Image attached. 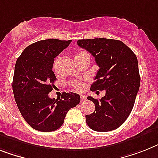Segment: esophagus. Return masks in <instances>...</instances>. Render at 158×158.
<instances>
[{"label": "esophagus", "mask_w": 158, "mask_h": 158, "mask_svg": "<svg viewBox=\"0 0 158 158\" xmlns=\"http://www.w3.org/2000/svg\"><path fill=\"white\" fill-rule=\"evenodd\" d=\"M81 102H84L86 100V96H85V95L81 94Z\"/></svg>", "instance_id": "1"}]
</instances>
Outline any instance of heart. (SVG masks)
Returning a JSON list of instances; mask_svg holds the SVG:
<instances>
[{
    "mask_svg": "<svg viewBox=\"0 0 158 158\" xmlns=\"http://www.w3.org/2000/svg\"><path fill=\"white\" fill-rule=\"evenodd\" d=\"M84 52H78L77 54L76 55V56H80V55H82L84 54ZM73 86L74 88L76 89L77 90H82L83 89H84L85 87V83H83V82H76V83H74L73 84Z\"/></svg>",
    "mask_w": 158,
    "mask_h": 158,
    "instance_id": "b5f03b06",
    "label": "heart"
}]
</instances>
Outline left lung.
I'll return each instance as SVG.
<instances>
[{
	"mask_svg": "<svg viewBox=\"0 0 158 158\" xmlns=\"http://www.w3.org/2000/svg\"><path fill=\"white\" fill-rule=\"evenodd\" d=\"M77 45L94 57L99 70L90 90H105L101 99L88 97L95 110L86 114L94 131H109L123 124L131 113L140 85L136 56L122 41L98 38L79 40Z\"/></svg>",
	"mask_w": 158,
	"mask_h": 158,
	"instance_id": "obj_1",
	"label": "left lung"
}]
</instances>
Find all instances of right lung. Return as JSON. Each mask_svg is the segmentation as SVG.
Wrapping results in <instances>:
<instances>
[{"instance_id": "add662e5", "label": "right lung", "mask_w": 158, "mask_h": 158, "mask_svg": "<svg viewBox=\"0 0 158 158\" xmlns=\"http://www.w3.org/2000/svg\"><path fill=\"white\" fill-rule=\"evenodd\" d=\"M72 40H40L25 48L14 68L13 91L18 110L32 128L52 131L63 124L67 112L81 101L80 95L63 93L50 98L56 80L52 66L55 58Z\"/></svg>"}]
</instances>
